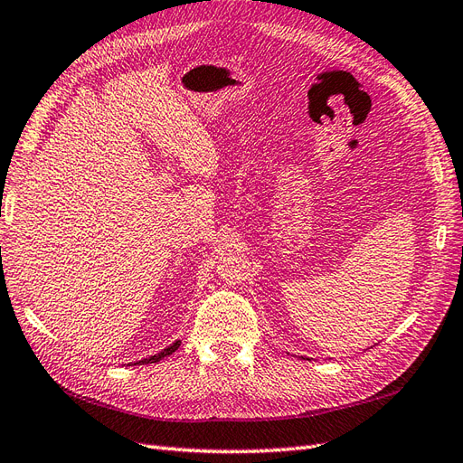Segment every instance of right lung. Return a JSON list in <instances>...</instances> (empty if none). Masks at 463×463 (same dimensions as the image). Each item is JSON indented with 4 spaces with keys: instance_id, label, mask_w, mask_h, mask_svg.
<instances>
[{
    "instance_id": "obj_1",
    "label": "right lung",
    "mask_w": 463,
    "mask_h": 463,
    "mask_svg": "<svg viewBox=\"0 0 463 463\" xmlns=\"http://www.w3.org/2000/svg\"><path fill=\"white\" fill-rule=\"evenodd\" d=\"M181 345V342L177 340V342H174L172 345H167L165 349H162L160 354H156V355H150V357H146V359H141V361H137V363H133V365H148V363H158L160 359H164L165 355H172L175 349Z\"/></svg>"
}]
</instances>
